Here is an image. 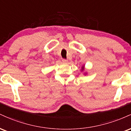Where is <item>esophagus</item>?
<instances>
[{
	"label": "esophagus",
	"mask_w": 131,
	"mask_h": 131,
	"mask_svg": "<svg viewBox=\"0 0 131 131\" xmlns=\"http://www.w3.org/2000/svg\"><path fill=\"white\" fill-rule=\"evenodd\" d=\"M62 61L64 63H68V60H66V59H63Z\"/></svg>",
	"instance_id": "1"
}]
</instances>
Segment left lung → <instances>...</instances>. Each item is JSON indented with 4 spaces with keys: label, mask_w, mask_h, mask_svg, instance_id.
<instances>
[{
    "label": "left lung",
    "mask_w": 131,
    "mask_h": 131,
    "mask_svg": "<svg viewBox=\"0 0 131 131\" xmlns=\"http://www.w3.org/2000/svg\"><path fill=\"white\" fill-rule=\"evenodd\" d=\"M81 70H82V71H84V65L82 66V69H81ZM86 74H87V73H84V75H85Z\"/></svg>",
    "instance_id": "left-lung-1"
}]
</instances>
